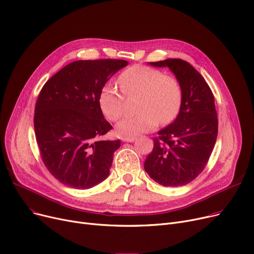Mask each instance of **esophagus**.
<instances>
[{
	"label": "esophagus",
	"instance_id": "34e87169",
	"mask_svg": "<svg viewBox=\"0 0 254 254\" xmlns=\"http://www.w3.org/2000/svg\"><path fill=\"white\" fill-rule=\"evenodd\" d=\"M121 141H124V142H134L135 138L134 137H123V138H121Z\"/></svg>",
	"mask_w": 254,
	"mask_h": 254
}]
</instances>
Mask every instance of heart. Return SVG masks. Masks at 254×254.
Returning a JSON list of instances; mask_svg holds the SVG:
<instances>
[{
    "instance_id": "heart-1",
    "label": "heart",
    "mask_w": 254,
    "mask_h": 254,
    "mask_svg": "<svg viewBox=\"0 0 254 254\" xmlns=\"http://www.w3.org/2000/svg\"><path fill=\"white\" fill-rule=\"evenodd\" d=\"M118 84L127 98L138 97V114L121 119L116 130L123 136H137L156 128L159 123L166 125L178 115L183 100V88L174 75L142 65H135L119 75ZM104 115L112 121L125 112V97L116 87L106 85L98 96Z\"/></svg>"
}]
</instances>
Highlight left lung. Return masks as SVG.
Masks as SVG:
<instances>
[{
	"mask_svg": "<svg viewBox=\"0 0 254 254\" xmlns=\"http://www.w3.org/2000/svg\"><path fill=\"white\" fill-rule=\"evenodd\" d=\"M149 64L173 72L182 85L183 100L178 117L153 139L144 169L162 186H185L202 172L215 146L218 118L214 95L202 75L187 61L166 59Z\"/></svg>",
	"mask_w": 254,
	"mask_h": 254,
	"instance_id": "left-lung-1",
	"label": "left lung"
}]
</instances>
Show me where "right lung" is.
<instances>
[{"label":"right lung","mask_w":254,"mask_h":254,"mask_svg":"<svg viewBox=\"0 0 254 254\" xmlns=\"http://www.w3.org/2000/svg\"><path fill=\"white\" fill-rule=\"evenodd\" d=\"M127 61L79 60L67 64L42 87L34 129L41 159L55 179L86 190L105 181L120 140L100 139L112 126L104 118L98 96Z\"/></svg>","instance_id":"obj_1"}]
</instances>
